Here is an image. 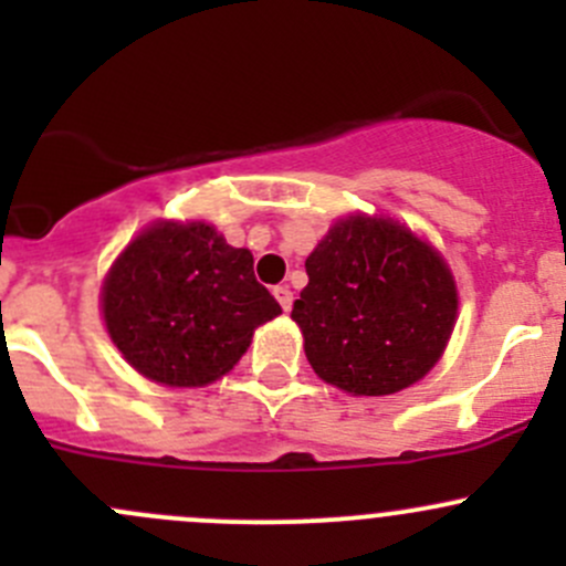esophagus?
I'll return each mask as SVG.
<instances>
[{
  "mask_svg": "<svg viewBox=\"0 0 566 566\" xmlns=\"http://www.w3.org/2000/svg\"><path fill=\"white\" fill-rule=\"evenodd\" d=\"M273 295H276L279 306H282L284 312L293 310V290H290L287 284H279V287H273Z\"/></svg>",
  "mask_w": 566,
  "mask_h": 566,
  "instance_id": "esophagus-1",
  "label": "esophagus"
}]
</instances>
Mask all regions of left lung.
I'll return each mask as SVG.
<instances>
[{
	"instance_id": "1",
	"label": "left lung",
	"mask_w": 566,
	"mask_h": 566,
	"mask_svg": "<svg viewBox=\"0 0 566 566\" xmlns=\"http://www.w3.org/2000/svg\"><path fill=\"white\" fill-rule=\"evenodd\" d=\"M293 304L312 369L342 391L384 397L441 358L458 290L436 249L386 219L336 221L306 260Z\"/></svg>"
}]
</instances>
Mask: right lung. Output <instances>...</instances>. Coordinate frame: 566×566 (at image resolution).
<instances>
[{"label": "right lung", "mask_w": 566, "mask_h": 566, "mask_svg": "<svg viewBox=\"0 0 566 566\" xmlns=\"http://www.w3.org/2000/svg\"><path fill=\"white\" fill-rule=\"evenodd\" d=\"M282 312L256 282L249 249L208 224H156L114 262L104 319L125 361L164 386H205L247 353L256 325Z\"/></svg>", "instance_id": "obj_1"}]
</instances>
